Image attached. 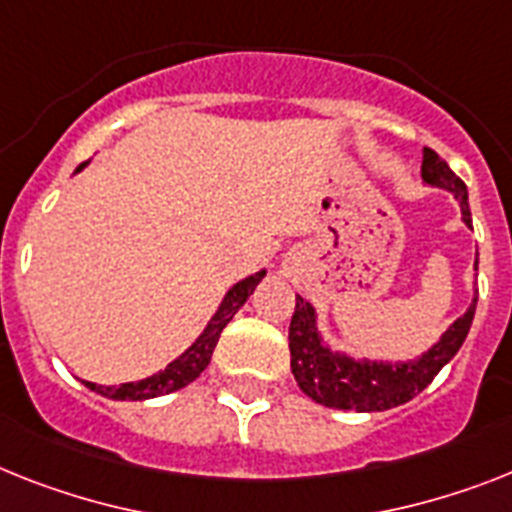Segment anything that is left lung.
Returning <instances> with one entry per match:
<instances>
[{"mask_svg": "<svg viewBox=\"0 0 512 512\" xmlns=\"http://www.w3.org/2000/svg\"><path fill=\"white\" fill-rule=\"evenodd\" d=\"M421 177L429 188L453 193L460 206V219L466 222V227H471L466 183L447 167L437 151L424 149ZM474 269L479 272V256ZM474 314L476 298L466 314L458 316L426 353L413 361H377V358H353L329 348L319 332L314 303H308L303 295H295V314L290 322V369L298 387L319 405L356 413L390 411L416 398L418 392L432 384L442 366L453 361L471 329Z\"/></svg>", "mask_w": 512, "mask_h": 512, "instance_id": "1", "label": "left lung"}]
</instances>
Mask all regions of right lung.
Returning a JSON list of instances; mask_svg holds the SVG:
<instances>
[{
  "label": "right lung",
  "mask_w": 512,
  "mask_h": 512,
  "mask_svg": "<svg viewBox=\"0 0 512 512\" xmlns=\"http://www.w3.org/2000/svg\"><path fill=\"white\" fill-rule=\"evenodd\" d=\"M83 167H88V162L80 164L75 172H80ZM264 277L266 269H259V272L246 277V280L235 282V285L225 293V298H222V303L217 306L214 316H211L209 324L204 327V332L190 342L188 348H185L175 361L167 363L162 371H156V374H151V377L146 379H138V382H122L112 384V387H101V384L86 382V387L88 390L99 392V395H104V398L109 400H149L188 387V384L193 382V379L201 377V371L209 366L211 353L217 348L222 329L232 322V316L243 308V303L248 301V295L256 290V285H259Z\"/></svg>",
  "instance_id": "obj_1"
}]
</instances>
